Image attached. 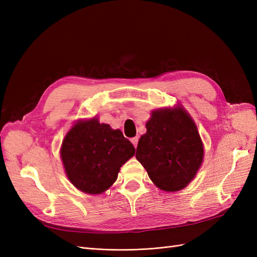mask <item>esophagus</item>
I'll list each match as a JSON object with an SVG mask.
<instances>
[{
  "mask_svg": "<svg viewBox=\"0 0 257 257\" xmlns=\"http://www.w3.org/2000/svg\"><path fill=\"white\" fill-rule=\"evenodd\" d=\"M131 143L134 145V147H135V148H137V145H138V138H137V137L132 138V139H131Z\"/></svg>",
  "mask_w": 257,
  "mask_h": 257,
  "instance_id": "esophagus-1",
  "label": "esophagus"
}]
</instances>
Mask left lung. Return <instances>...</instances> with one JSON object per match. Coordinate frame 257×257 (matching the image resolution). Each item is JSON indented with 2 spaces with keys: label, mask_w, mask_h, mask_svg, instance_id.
Instances as JSON below:
<instances>
[{
  "label": "left lung",
  "mask_w": 257,
  "mask_h": 257,
  "mask_svg": "<svg viewBox=\"0 0 257 257\" xmlns=\"http://www.w3.org/2000/svg\"><path fill=\"white\" fill-rule=\"evenodd\" d=\"M147 133L139 139L136 159L152 182L163 191L184 189L204 159V147L195 123L177 107L152 112Z\"/></svg>",
  "instance_id": "left-lung-1"
}]
</instances>
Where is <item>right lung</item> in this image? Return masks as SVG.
Segmentation results:
<instances>
[{
    "mask_svg": "<svg viewBox=\"0 0 257 257\" xmlns=\"http://www.w3.org/2000/svg\"><path fill=\"white\" fill-rule=\"evenodd\" d=\"M134 154V146L120 130H111L95 118L76 123L61 148L69 181L89 194H100L110 188L121 166Z\"/></svg>",
    "mask_w": 257,
    "mask_h": 257,
    "instance_id": "1",
    "label": "right lung"
}]
</instances>
